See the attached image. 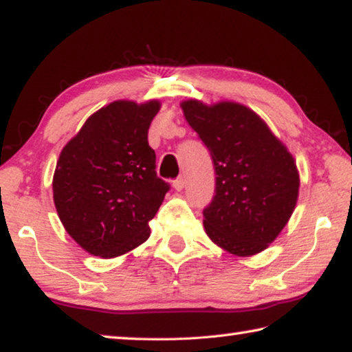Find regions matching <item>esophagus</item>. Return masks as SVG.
Here are the masks:
<instances>
[{"label": "esophagus", "mask_w": 352, "mask_h": 352, "mask_svg": "<svg viewBox=\"0 0 352 352\" xmlns=\"http://www.w3.org/2000/svg\"><path fill=\"white\" fill-rule=\"evenodd\" d=\"M184 178L183 177H180V178H177V180H174V183H172V186H174V189L175 190H182L183 188H184Z\"/></svg>", "instance_id": "34e87169"}]
</instances>
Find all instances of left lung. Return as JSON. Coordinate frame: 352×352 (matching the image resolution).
<instances>
[{
	"instance_id": "8db88e82",
	"label": "left lung",
	"mask_w": 352,
	"mask_h": 352,
	"mask_svg": "<svg viewBox=\"0 0 352 352\" xmlns=\"http://www.w3.org/2000/svg\"><path fill=\"white\" fill-rule=\"evenodd\" d=\"M180 107L216 168V195L204 211L205 233L239 258L264 252L296 206L300 174L294 155L247 105L188 99Z\"/></svg>"
}]
</instances>
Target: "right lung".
<instances>
[{
	"label": "right lung",
	"mask_w": 352,
	"mask_h": 352,
	"mask_svg": "<svg viewBox=\"0 0 352 352\" xmlns=\"http://www.w3.org/2000/svg\"><path fill=\"white\" fill-rule=\"evenodd\" d=\"M162 109L115 100L87 119L58 155L52 195L67 233L87 253L110 259L151 236L148 220L163 204L169 184L157 177L147 132Z\"/></svg>",
	"instance_id": "1"
}]
</instances>
